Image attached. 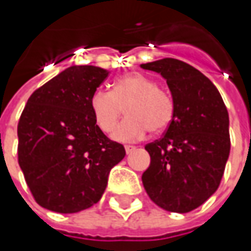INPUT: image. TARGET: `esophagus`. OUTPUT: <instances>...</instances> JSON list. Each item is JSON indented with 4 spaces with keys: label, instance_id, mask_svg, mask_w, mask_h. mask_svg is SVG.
<instances>
[{
    "label": "esophagus",
    "instance_id": "esophagus-1",
    "mask_svg": "<svg viewBox=\"0 0 251 251\" xmlns=\"http://www.w3.org/2000/svg\"><path fill=\"white\" fill-rule=\"evenodd\" d=\"M124 148H126V152H127V153H131L132 151H135V147H134V145H126Z\"/></svg>",
    "mask_w": 251,
    "mask_h": 251
}]
</instances>
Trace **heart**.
<instances>
[{"label":"heart","mask_w":251,"mask_h":251,"mask_svg":"<svg viewBox=\"0 0 251 251\" xmlns=\"http://www.w3.org/2000/svg\"><path fill=\"white\" fill-rule=\"evenodd\" d=\"M89 104L98 127L106 134L116 128L124 107L127 117L114 132V138L124 142L141 140L148 131L160 134L168 130L175 117L172 95L156 86L151 78L137 73L119 76L110 92H93Z\"/></svg>","instance_id":"heart-1"}]
</instances>
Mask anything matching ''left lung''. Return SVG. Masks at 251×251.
I'll return each instance as SVG.
<instances>
[{
  "mask_svg": "<svg viewBox=\"0 0 251 251\" xmlns=\"http://www.w3.org/2000/svg\"><path fill=\"white\" fill-rule=\"evenodd\" d=\"M141 67L159 73L175 100L172 124L145 145L151 165L142 184L158 207L186 214L202 205L224 176L230 151L226 106L215 85L190 64L163 58Z\"/></svg>",
  "mask_w": 251,
  "mask_h": 251,
  "instance_id": "left-lung-1",
  "label": "left lung"
}]
</instances>
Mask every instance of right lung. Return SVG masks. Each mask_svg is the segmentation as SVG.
Returning a JSON list of instances; mask_svg holds the SVG:
<instances>
[{
  "label": "right lung",
  "instance_id": "right-lung-1",
  "mask_svg": "<svg viewBox=\"0 0 251 251\" xmlns=\"http://www.w3.org/2000/svg\"><path fill=\"white\" fill-rule=\"evenodd\" d=\"M109 73L74 65L30 95L18 123V162L36 202L74 214L101 198L124 147L98 127L91 96Z\"/></svg>",
  "mask_w": 251,
  "mask_h": 251
}]
</instances>
